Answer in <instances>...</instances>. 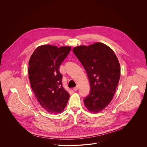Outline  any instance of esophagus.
<instances>
[{
    "instance_id": "1",
    "label": "esophagus",
    "mask_w": 147,
    "mask_h": 147,
    "mask_svg": "<svg viewBox=\"0 0 147 147\" xmlns=\"http://www.w3.org/2000/svg\"><path fill=\"white\" fill-rule=\"evenodd\" d=\"M79 85H77L76 87H75V88H74V90L75 91H77V90L79 89Z\"/></svg>"
}]
</instances>
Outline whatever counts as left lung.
Listing matches in <instances>:
<instances>
[{
    "label": "left lung",
    "mask_w": 147,
    "mask_h": 147,
    "mask_svg": "<svg viewBox=\"0 0 147 147\" xmlns=\"http://www.w3.org/2000/svg\"><path fill=\"white\" fill-rule=\"evenodd\" d=\"M72 51L90 82V94L84 99V105L89 112L99 113L110 103L116 91L121 76L119 61L114 51L101 42L78 46Z\"/></svg>",
    "instance_id": "1"
}]
</instances>
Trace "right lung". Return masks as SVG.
<instances>
[{
    "mask_svg": "<svg viewBox=\"0 0 147 147\" xmlns=\"http://www.w3.org/2000/svg\"><path fill=\"white\" fill-rule=\"evenodd\" d=\"M71 49V46L41 45L29 61L28 74L32 90L40 104L50 114L62 113L70 97L63 88L59 68Z\"/></svg>",
    "mask_w": 147,
    "mask_h": 147,
    "instance_id": "add662e5",
    "label": "right lung"
}]
</instances>
